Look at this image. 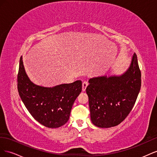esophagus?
I'll return each instance as SVG.
<instances>
[{
  "label": "esophagus",
  "instance_id": "1",
  "mask_svg": "<svg viewBox=\"0 0 157 157\" xmlns=\"http://www.w3.org/2000/svg\"><path fill=\"white\" fill-rule=\"evenodd\" d=\"M88 84L86 82H82V92H85L86 91V87L88 86Z\"/></svg>",
  "mask_w": 157,
  "mask_h": 157
}]
</instances>
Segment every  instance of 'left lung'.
Wrapping results in <instances>:
<instances>
[{
  "label": "left lung",
  "mask_w": 157,
  "mask_h": 157,
  "mask_svg": "<svg viewBox=\"0 0 157 157\" xmlns=\"http://www.w3.org/2000/svg\"><path fill=\"white\" fill-rule=\"evenodd\" d=\"M86 91L90 118L99 128L117 126L124 121L136 103L141 88V72L137 56L120 75H103L90 78Z\"/></svg>",
  "instance_id": "1"
}]
</instances>
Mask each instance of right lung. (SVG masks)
<instances>
[{
    "mask_svg": "<svg viewBox=\"0 0 157 157\" xmlns=\"http://www.w3.org/2000/svg\"><path fill=\"white\" fill-rule=\"evenodd\" d=\"M17 90L32 117L42 125L56 128L69 121L73 103L82 91V82L77 80L53 87L39 86L27 76L21 56L17 75Z\"/></svg>",
    "mask_w": 157,
    "mask_h": 157,
    "instance_id": "1",
    "label": "right lung"
}]
</instances>
